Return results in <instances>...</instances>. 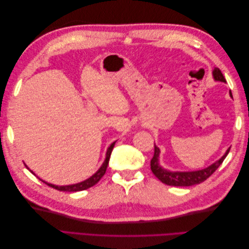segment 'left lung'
Listing matches in <instances>:
<instances>
[{
  "label": "left lung",
  "instance_id": "8db88e82",
  "mask_svg": "<svg viewBox=\"0 0 249 249\" xmlns=\"http://www.w3.org/2000/svg\"><path fill=\"white\" fill-rule=\"evenodd\" d=\"M213 78L214 81L216 82H223L225 81L223 74L219 69L215 67L213 72ZM230 96L232 99L231 92L230 90ZM231 147L227 149V152L224 153V155L215 161L213 164L209 165L208 167L198 169V170H192V171H171L166 168H164L162 165L160 164V154L161 150L155 144V154L152 161H150V169H152L154 175L159 178L162 183L166 184L168 186H176V187H188V186H192V185H197L200 184L213 175L215 170L220 166L223 160L225 159V157L228 156L230 153Z\"/></svg>",
  "mask_w": 249,
  "mask_h": 249
}]
</instances>
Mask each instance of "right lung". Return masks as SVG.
<instances>
[{"label": "right lung", "mask_w": 249, "mask_h": 249, "mask_svg": "<svg viewBox=\"0 0 249 249\" xmlns=\"http://www.w3.org/2000/svg\"><path fill=\"white\" fill-rule=\"evenodd\" d=\"M116 141H114L113 143H111L110 146L107 148V152H106V158H105V161L103 162L102 166L97 169V171L95 173H93V175L86 178L85 180H82V182L80 183H77V184H71V185H65V186H58V185H54V184H50L48 182H46V180L41 179L40 178H38L40 180H42V182L44 184H47L48 186L54 188V189L56 190H59V191H66V192H77V191H82V190H86L88 189V188L94 186L99 180L102 178V177L105 175V172H106V169H107V166H108V163H109V160H110V156H111V153H112V149L113 147H114ZM25 166L27 167V169H29V167L27 166V165L25 164ZM30 170V169H29ZM31 171L33 175H35V173ZM36 176V175H35Z\"/></svg>", "instance_id": "add662e5"}]
</instances>
